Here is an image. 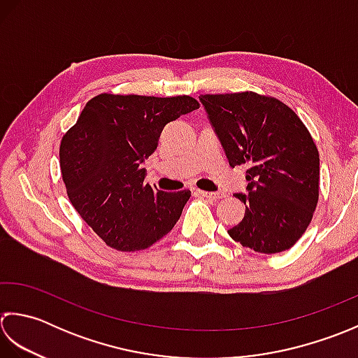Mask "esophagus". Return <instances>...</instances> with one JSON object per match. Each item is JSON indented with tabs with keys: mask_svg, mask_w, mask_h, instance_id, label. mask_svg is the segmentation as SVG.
Segmentation results:
<instances>
[{
	"mask_svg": "<svg viewBox=\"0 0 358 358\" xmlns=\"http://www.w3.org/2000/svg\"><path fill=\"white\" fill-rule=\"evenodd\" d=\"M199 194H201V196H203V198L211 199V201H217V199H222V198H225V193H222V192L213 193V192H202V189H199Z\"/></svg>",
	"mask_w": 358,
	"mask_h": 358,
	"instance_id": "esophagus-1",
	"label": "esophagus"
}]
</instances>
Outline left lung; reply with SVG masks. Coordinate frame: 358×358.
I'll return each instance as SVG.
<instances>
[{"instance_id":"1","label":"left lung","mask_w":358,"mask_h":358,"mask_svg":"<svg viewBox=\"0 0 358 358\" xmlns=\"http://www.w3.org/2000/svg\"><path fill=\"white\" fill-rule=\"evenodd\" d=\"M230 166L245 165L243 221L231 239L259 253L290 249L318 202L320 156L300 117L273 97L255 92L199 97Z\"/></svg>"}]
</instances>
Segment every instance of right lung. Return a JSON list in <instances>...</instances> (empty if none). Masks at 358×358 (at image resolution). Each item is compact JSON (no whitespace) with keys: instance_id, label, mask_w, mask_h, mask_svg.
<instances>
[{"instance_id":"1","label":"right lung","mask_w":358,"mask_h":358,"mask_svg":"<svg viewBox=\"0 0 358 358\" xmlns=\"http://www.w3.org/2000/svg\"><path fill=\"white\" fill-rule=\"evenodd\" d=\"M198 108L188 96L100 94L64 134L60 166L69 201L106 245L147 249L178 222L192 192L166 193L145 184L142 165L166 123Z\"/></svg>"}]
</instances>
